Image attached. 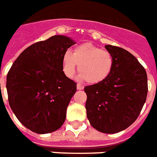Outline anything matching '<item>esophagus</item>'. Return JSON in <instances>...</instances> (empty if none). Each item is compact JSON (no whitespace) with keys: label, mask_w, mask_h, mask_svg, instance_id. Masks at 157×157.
Listing matches in <instances>:
<instances>
[{"label":"esophagus","mask_w":157,"mask_h":157,"mask_svg":"<svg viewBox=\"0 0 157 157\" xmlns=\"http://www.w3.org/2000/svg\"><path fill=\"white\" fill-rule=\"evenodd\" d=\"M76 88H77V90H81L84 89V86H83L82 85H81V84H77V85H76Z\"/></svg>","instance_id":"1"}]
</instances>
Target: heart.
<instances>
[{"instance_id": "1", "label": "heart", "mask_w": 157, "mask_h": 157, "mask_svg": "<svg viewBox=\"0 0 157 157\" xmlns=\"http://www.w3.org/2000/svg\"><path fill=\"white\" fill-rule=\"evenodd\" d=\"M76 65L80 77L90 84H99L107 79L114 67V58L106 50L90 43L77 46L71 54L66 52L62 58L63 74L67 78L75 75Z\"/></svg>"}]
</instances>
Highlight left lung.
Listing matches in <instances>:
<instances>
[{
    "label": "left lung",
    "instance_id": "8db88e82",
    "mask_svg": "<svg viewBox=\"0 0 157 157\" xmlns=\"http://www.w3.org/2000/svg\"><path fill=\"white\" fill-rule=\"evenodd\" d=\"M114 58V67L106 80L85 86L88 119L101 132L123 131L137 119L147 94L144 67L127 50L105 45Z\"/></svg>",
    "mask_w": 157,
    "mask_h": 157
}]
</instances>
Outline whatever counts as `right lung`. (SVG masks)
Returning <instances> with one entry per match:
<instances>
[{
	"label": "right lung",
	"mask_w": 157,
	"mask_h": 157,
	"mask_svg": "<svg viewBox=\"0 0 157 157\" xmlns=\"http://www.w3.org/2000/svg\"><path fill=\"white\" fill-rule=\"evenodd\" d=\"M73 40L55 35L28 47L10 67L6 81L9 103L20 123L33 132L60 128L76 83L63 74L62 58Z\"/></svg>",
	"instance_id": "1"
}]
</instances>
